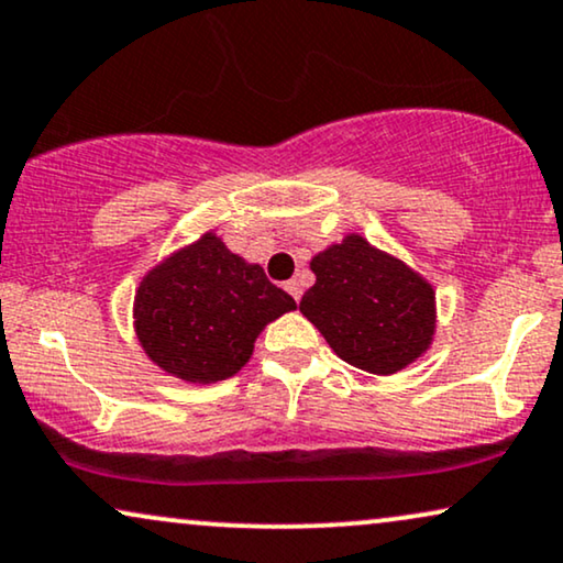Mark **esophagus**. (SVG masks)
I'll return each mask as SVG.
<instances>
[{
    "label": "esophagus",
    "mask_w": 563,
    "mask_h": 563,
    "mask_svg": "<svg viewBox=\"0 0 563 563\" xmlns=\"http://www.w3.org/2000/svg\"><path fill=\"white\" fill-rule=\"evenodd\" d=\"M284 289H287V291H289V295H291V297H295V299H297V302H299V297H302V284H299L297 279H289L287 284H284Z\"/></svg>",
    "instance_id": "34e87169"
}]
</instances>
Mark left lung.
<instances>
[{"mask_svg":"<svg viewBox=\"0 0 563 563\" xmlns=\"http://www.w3.org/2000/svg\"><path fill=\"white\" fill-rule=\"evenodd\" d=\"M316 284L299 312L341 360L372 375H396L432 346L434 289L396 255L346 235L310 261Z\"/></svg>","mask_w":563,"mask_h":563,"instance_id":"8db88e82","label":"left lung"}]
</instances>
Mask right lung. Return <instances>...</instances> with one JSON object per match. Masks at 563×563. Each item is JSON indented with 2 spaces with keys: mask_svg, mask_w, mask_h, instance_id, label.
Instances as JSON below:
<instances>
[{
  "mask_svg": "<svg viewBox=\"0 0 563 563\" xmlns=\"http://www.w3.org/2000/svg\"><path fill=\"white\" fill-rule=\"evenodd\" d=\"M295 308L264 268L203 232L139 282L134 331L159 369L207 385L243 369L258 333Z\"/></svg>",
  "mask_w": 563,
  "mask_h": 563,
  "instance_id": "add662e5",
  "label": "right lung"
}]
</instances>
